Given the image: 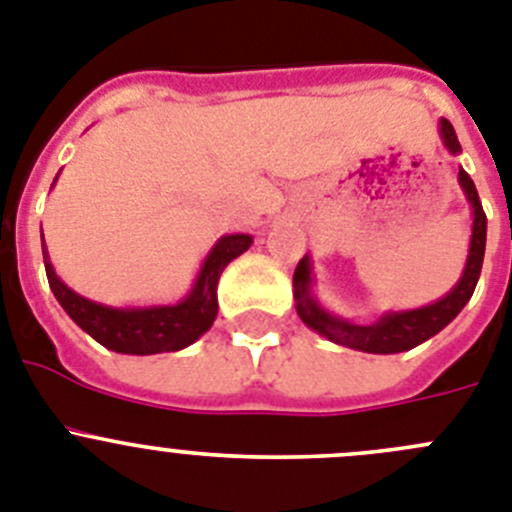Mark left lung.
<instances>
[{
  "label": "left lung",
  "mask_w": 512,
  "mask_h": 512,
  "mask_svg": "<svg viewBox=\"0 0 512 512\" xmlns=\"http://www.w3.org/2000/svg\"><path fill=\"white\" fill-rule=\"evenodd\" d=\"M441 137H444V145L451 155L462 153L457 132H454L449 119H441ZM459 186L467 193V201L472 206V239H469V255L462 278H459V283L444 298H439L431 306L413 308V311H390L385 316H380L377 324L370 326L349 324V321L336 319L329 311H324L319 306V301L311 296V260L306 255L298 262L296 273H293V298H296V311L303 324L308 329L319 331L329 342L342 344V347L359 349V352L370 354H398L418 347V344H423L426 339L439 334L446 324L457 319V313L467 306V301L474 293V285L480 280L487 242V216L482 211V201L477 196L474 181L467 176V170L462 168H459Z\"/></svg>",
  "instance_id": "left-lung-1"
}]
</instances>
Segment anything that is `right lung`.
<instances>
[{
    "label": "right lung",
    "instance_id": "obj_1",
    "mask_svg": "<svg viewBox=\"0 0 512 512\" xmlns=\"http://www.w3.org/2000/svg\"><path fill=\"white\" fill-rule=\"evenodd\" d=\"M250 234H227L211 247L209 257L201 265V273L193 283L191 293L173 306L147 308H112L78 296L68 288L53 270L48 250L43 242L45 275L50 290L63 306V311L76 321L96 342L119 354H160L178 352L211 329L219 311L216 303V283L224 267L250 250Z\"/></svg>",
    "mask_w": 512,
    "mask_h": 512
}]
</instances>
